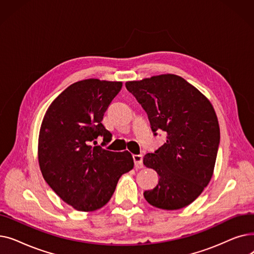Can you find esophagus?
I'll return each mask as SVG.
<instances>
[{
  "mask_svg": "<svg viewBox=\"0 0 254 254\" xmlns=\"http://www.w3.org/2000/svg\"><path fill=\"white\" fill-rule=\"evenodd\" d=\"M134 158V163L136 168H142L143 167V155L142 154H134L132 155Z\"/></svg>",
  "mask_w": 254,
  "mask_h": 254,
  "instance_id": "34e87169",
  "label": "esophagus"
}]
</instances>
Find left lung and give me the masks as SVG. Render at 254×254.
Returning <instances> with one entry per match:
<instances>
[{
	"instance_id": "left-lung-1",
	"label": "left lung",
	"mask_w": 254,
	"mask_h": 254,
	"mask_svg": "<svg viewBox=\"0 0 254 254\" xmlns=\"http://www.w3.org/2000/svg\"><path fill=\"white\" fill-rule=\"evenodd\" d=\"M126 87L147 113L154 136L157 130L167 134L166 143L143 158L159 176L144 197L164 210L189 206L214 171L220 141L214 108L201 91L174 74L128 81Z\"/></svg>"
}]
</instances>
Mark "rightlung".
I'll return each instance as SVG.
<instances>
[{
  "instance_id": "right-lung-1",
  "label": "right lung",
  "mask_w": 254,
  "mask_h": 254,
  "mask_svg": "<svg viewBox=\"0 0 254 254\" xmlns=\"http://www.w3.org/2000/svg\"><path fill=\"white\" fill-rule=\"evenodd\" d=\"M122 86L117 81L81 80L66 87L44 115L38 142L40 170L52 190L78 211L105 206L119 178L134 168L128 151L96 146L100 136L104 145L111 141L102 120Z\"/></svg>"
}]
</instances>
